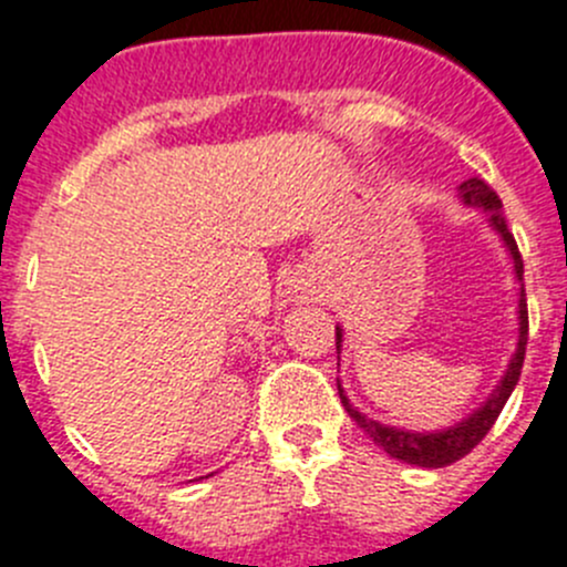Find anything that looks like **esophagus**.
<instances>
[{"label": "esophagus", "mask_w": 567, "mask_h": 567, "mask_svg": "<svg viewBox=\"0 0 567 567\" xmlns=\"http://www.w3.org/2000/svg\"><path fill=\"white\" fill-rule=\"evenodd\" d=\"M290 296L293 301H319L321 299V282H316L313 274H296L290 279Z\"/></svg>", "instance_id": "esophagus-1"}]
</instances>
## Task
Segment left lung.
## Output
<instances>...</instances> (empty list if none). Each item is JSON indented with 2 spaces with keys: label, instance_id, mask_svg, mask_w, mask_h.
Masks as SVG:
<instances>
[{
  "label": "left lung",
  "instance_id": "1",
  "mask_svg": "<svg viewBox=\"0 0 567 567\" xmlns=\"http://www.w3.org/2000/svg\"><path fill=\"white\" fill-rule=\"evenodd\" d=\"M458 200L464 206H473L486 215V224L495 235L504 243V251L509 254L512 274H515L517 282V341L515 352H512L509 363H506L504 374H501L498 385L489 391L484 403L478 409L470 411L467 416H462L458 422L447 427H436V431H409V427L385 425V422L372 420V416L363 414L361 409L352 405V400L343 391L341 378H338V394H341V403L347 409V414L363 427V431L372 436L374 444H380L391 458H400L405 464H416V467H447V464L458 462L462 456H467L475 444L489 433V427L495 425L498 414L504 411L506 400L515 391L517 380H520L523 358H526V341H528V310H526V290H523V259L517 251V243L512 237L509 226H506L504 212H501V198L486 187L481 178H467V182L458 184ZM336 347H338V361H341V347H343V327L336 324ZM341 367V363H338Z\"/></svg>",
  "mask_w": 567,
  "mask_h": 567
}]
</instances>
